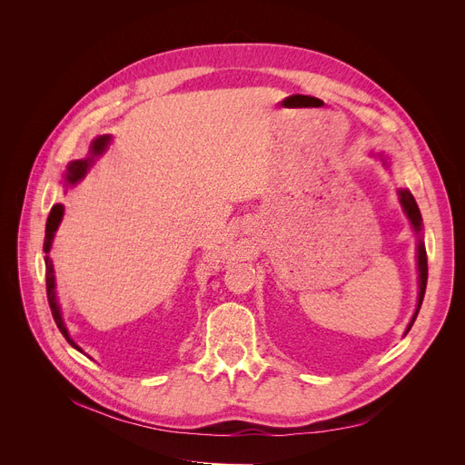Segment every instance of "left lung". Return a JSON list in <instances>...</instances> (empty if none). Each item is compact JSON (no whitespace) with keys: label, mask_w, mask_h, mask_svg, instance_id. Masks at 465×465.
Instances as JSON below:
<instances>
[{"label":"left lung","mask_w":465,"mask_h":465,"mask_svg":"<svg viewBox=\"0 0 465 465\" xmlns=\"http://www.w3.org/2000/svg\"><path fill=\"white\" fill-rule=\"evenodd\" d=\"M379 160L382 162L384 167H388V158L386 154H377ZM398 198H400V203L403 207V213L407 214L409 218V224L411 228L414 230V233H417V270H419V300H417V309H414V314L412 319L405 330V335L409 333L411 326L414 324V321H417L419 316V311H420V305H422V300H424V294H426V282H428V256H426V247H424V233H422V216H420V211H419V205L417 202H414L412 193L405 188H400L398 190Z\"/></svg>","instance_id":"obj_1"}]
</instances>
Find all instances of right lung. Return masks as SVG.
<instances>
[{"instance_id": "obj_1", "label": "right lung", "mask_w": 465, "mask_h": 465, "mask_svg": "<svg viewBox=\"0 0 465 465\" xmlns=\"http://www.w3.org/2000/svg\"><path fill=\"white\" fill-rule=\"evenodd\" d=\"M113 141V135H97L90 146H88V154L81 160H71L67 163V169L64 173V186H73L77 184L79 181L84 179V175L88 173V169L94 165L95 158L102 156L107 146L111 144ZM64 218V205L62 203H56L53 205L51 213H48V218H46V228H45V242H43V251H45V277H46V298H48V305H51V311H53V316H54V322L58 326V330L62 331V335L67 339V343L77 349L79 352H83V349L75 343V341L71 339L69 335V330L64 322V316H62V309H60V303H58V296H56V277H54V265H53V260H51V249H53V241H54V235H56V230L60 228V223Z\"/></svg>"}]
</instances>
